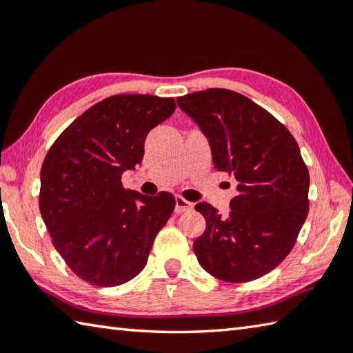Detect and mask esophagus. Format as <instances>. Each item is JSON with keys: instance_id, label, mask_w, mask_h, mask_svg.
I'll return each mask as SVG.
<instances>
[{"instance_id": "1", "label": "esophagus", "mask_w": 353, "mask_h": 353, "mask_svg": "<svg viewBox=\"0 0 353 353\" xmlns=\"http://www.w3.org/2000/svg\"><path fill=\"white\" fill-rule=\"evenodd\" d=\"M194 209V205L188 200H184L183 196H175V212L181 214V212H189Z\"/></svg>"}]
</instances>
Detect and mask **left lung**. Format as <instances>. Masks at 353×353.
I'll return each mask as SVG.
<instances>
[{
  "label": "left lung",
  "instance_id": "obj_1",
  "mask_svg": "<svg viewBox=\"0 0 353 353\" xmlns=\"http://www.w3.org/2000/svg\"><path fill=\"white\" fill-rule=\"evenodd\" d=\"M176 102L208 136L215 169L239 183L226 219L208 203L195 205L206 220L195 256L220 281L259 279L290 254L307 219L310 176L298 142L273 114L236 91L209 88Z\"/></svg>",
  "mask_w": 353,
  "mask_h": 353
}]
</instances>
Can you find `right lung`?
Masks as SVG:
<instances>
[{
    "mask_svg": "<svg viewBox=\"0 0 353 353\" xmlns=\"http://www.w3.org/2000/svg\"><path fill=\"white\" fill-rule=\"evenodd\" d=\"M176 108L173 97L117 94L71 122L46 153L40 212L54 248L80 279L116 287L145 267L175 196H147L122 186L144 157L148 132Z\"/></svg>",
    "mask_w": 353,
    "mask_h": 353,
    "instance_id": "1",
    "label": "right lung"
}]
</instances>
